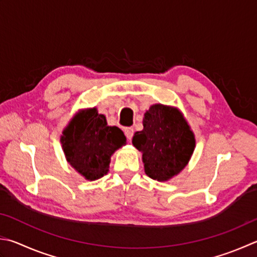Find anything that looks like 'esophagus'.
Instances as JSON below:
<instances>
[{
	"mask_svg": "<svg viewBox=\"0 0 257 257\" xmlns=\"http://www.w3.org/2000/svg\"><path fill=\"white\" fill-rule=\"evenodd\" d=\"M124 133H125V137H126V139L130 140L133 138V134H134V130L132 127H126L124 130Z\"/></svg>",
	"mask_w": 257,
	"mask_h": 257,
	"instance_id": "esophagus-1",
	"label": "esophagus"
}]
</instances>
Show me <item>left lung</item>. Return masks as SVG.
<instances>
[{"label": "left lung", "mask_w": 257, "mask_h": 257, "mask_svg": "<svg viewBox=\"0 0 257 257\" xmlns=\"http://www.w3.org/2000/svg\"><path fill=\"white\" fill-rule=\"evenodd\" d=\"M132 143L142 153L147 176L160 182L178 176L196 148L195 134L181 110L163 104L150 106L143 130L135 132Z\"/></svg>", "instance_id": "1"}]
</instances>
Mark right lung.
Masks as SVG:
<instances>
[{
  "instance_id": "1",
  "label": "right lung",
  "mask_w": 257,
  "mask_h": 257,
  "mask_svg": "<svg viewBox=\"0 0 257 257\" xmlns=\"http://www.w3.org/2000/svg\"><path fill=\"white\" fill-rule=\"evenodd\" d=\"M60 142L67 162L86 180L94 181L108 172L110 157L126 144V138L91 107L75 114L62 131Z\"/></svg>"
}]
</instances>
